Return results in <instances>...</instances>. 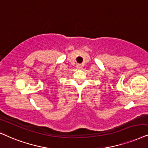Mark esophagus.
<instances>
[{
  "label": "esophagus",
  "mask_w": 148,
  "mask_h": 148,
  "mask_svg": "<svg viewBox=\"0 0 148 148\" xmlns=\"http://www.w3.org/2000/svg\"><path fill=\"white\" fill-rule=\"evenodd\" d=\"M77 68L78 69H82V64H77Z\"/></svg>",
  "instance_id": "esophagus-1"
}]
</instances>
